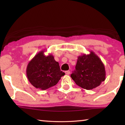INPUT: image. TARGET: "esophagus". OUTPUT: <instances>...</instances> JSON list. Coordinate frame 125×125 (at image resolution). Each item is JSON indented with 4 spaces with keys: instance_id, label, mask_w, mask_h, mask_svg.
I'll list each match as a JSON object with an SVG mask.
<instances>
[{
    "instance_id": "1",
    "label": "esophagus",
    "mask_w": 125,
    "mask_h": 125,
    "mask_svg": "<svg viewBox=\"0 0 125 125\" xmlns=\"http://www.w3.org/2000/svg\"><path fill=\"white\" fill-rule=\"evenodd\" d=\"M70 71H65V74L66 75H69V74H70Z\"/></svg>"
}]
</instances>
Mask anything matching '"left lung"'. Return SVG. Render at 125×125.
I'll use <instances>...</instances> for the list:
<instances>
[{
  "label": "left lung",
  "mask_w": 125,
  "mask_h": 125,
  "mask_svg": "<svg viewBox=\"0 0 125 125\" xmlns=\"http://www.w3.org/2000/svg\"><path fill=\"white\" fill-rule=\"evenodd\" d=\"M71 77L77 85L86 90L99 86L105 80L104 64L93 51L78 56L75 71Z\"/></svg>",
  "instance_id": "1"
}]
</instances>
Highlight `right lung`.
Wrapping results in <instances>:
<instances>
[{"mask_svg":"<svg viewBox=\"0 0 125 125\" xmlns=\"http://www.w3.org/2000/svg\"><path fill=\"white\" fill-rule=\"evenodd\" d=\"M45 50L39 52L29 62L26 75L32 85L40 90H46L56 85L65 74L51 54L46 56Z\"/></svg>","mask_w":125,"mask_h":125,"instance_id":"1","label":"right lung"}]
</instances>
